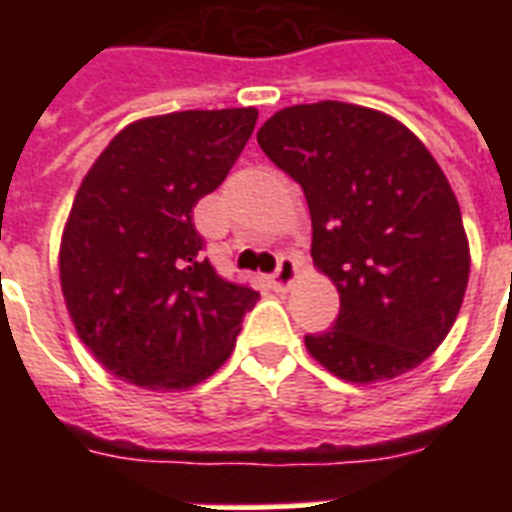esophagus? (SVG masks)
Instances as JSON below:
<instances>
[{
    "mask_svg": "<svg viewBox=\"0 0 512 512\" xmlns=\"http://www.w3.org/2000/svg\"><path fill=\"white\" fill-rule=\"evenodd\" d=\"M297 276V260L292 255H281L276 271H273V284L279 289H287Z\"/></svg>",
    "mask_w": 512,
    "mask_h": 512,
    "instance_id": "1",
    "label": "esophagus"
}]
</instances>
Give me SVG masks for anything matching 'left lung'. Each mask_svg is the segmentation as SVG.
<instances>
[{
    "label": "left lung",
    "mask_w": 512,
    "mask_h": 512,
    "mask_svg": "<svg viewBox=\"0 0 512 512\" xmlns=\"http://www.w3.org/2000/svg\"><path fill=\"white\" fill-rule=\"evenodd\" d=\"M257 143L303 188L313 263L340 292L337 321L305 348L348 382L422 364L449 335L470 273L460 204L428 148L396 119L337 100L284 108Z\"/></svg>",
    "instance_id": "left-lung-1"
}]
</instances>
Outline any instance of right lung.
<instances>
[{"instance_id":"add662e5","label":"right lung","mask_w":512,"mask_h":512,"mask_svg":"<svg viewBox=\"0 0 512 512\" xmlns=\"http://www.w3.org/2000/svg\"><path fill=\"white\" fill-rule=\"evenodd\" d=\"M255 124V108L140 119L79 185L60 244V287L79 337L116 377L151 390L191 388L231 356L260 295L204 257L193 207L228 177Z\"/></svg>"}]
</instances>
